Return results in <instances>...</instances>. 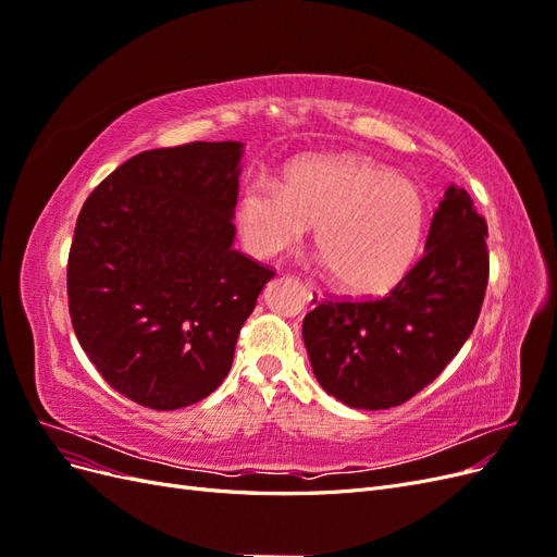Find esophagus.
<instances>
[{
    "mask_svg": "<svg viewBox=\"0 0 557 557\" xmlns=\"http://www.w3.org/2000/svg\"><path fill=\"white\" fill-rule=\"evenodd\" d=\"M305 288H307V293H309V301H311V305H318V301L323 299V288H320V285H315L311 278H305Z\"/></svg>",
    "mask_w": 557,
    "mask_h": 557,
    "instance_id": "esophagus-1",
    "label": "esophagus"
}]
</instances>
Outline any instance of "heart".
Returning a JSON list of instances; mask_svg holds the SVG:
<instances>
[{"instance_id":"b5f03b06","label":"heart","mask_w":557,"mask_h":557,"mask_svg":"<svg viewBox=\"0 0 557 557\" xmlns=\"http://www.w3.org/2000/svg\"><path fill=\"white\" fill-rule=\"evenodd\" d=\"M252 256L276 258L309 237L352 295H383L409 274L425 244L430 201L423 188L360 158L293 162L283 185L252 181L237 205Z\"/></svg>"}]
</instances>
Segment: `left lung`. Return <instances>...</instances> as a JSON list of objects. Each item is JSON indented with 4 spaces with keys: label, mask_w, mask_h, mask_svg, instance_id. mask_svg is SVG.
Here are the masks:
<instances>
[{
    "label": "left lung",
    "mask_w": 557,
    "mask_h": 557,
    "mask_svg": "<svg viewBox=\"0 0 557 557\" xmlns=\"http://www.w3.org/2000/svg\"><path fill=\"white\" fill-rule=\"evenodd\" d=\"M487 223L450 183L434 211L425 252L385 297L318 301L301 325L325 393L352 409H391L423 391L474 330L491 260Z\"/></svg>",
    "instance_id": "left-lung-1"
}]
</instances>
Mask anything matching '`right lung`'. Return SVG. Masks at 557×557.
<instances>
[{
  "mask_svg": "<svg viewBox=\"0 0 557 557\" xmlns=\"http://www.w3.org/2000/svg\"><path fill=\"white\" fill-rule=\"evenodd\" d=\"M237 141L153 148L83 205L66 260L76 339L115 393L156 411L209 397L276 269L234 239Z\"/></svg>",
  "mask_w": 557,
  "mask_h": 557,
  "instance_id": "add662e5",
  "label": "right lung"
}]
</instances>
